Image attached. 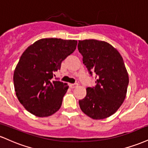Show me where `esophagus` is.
<instances>
[{
  "mask_svg": "<svg viewBox=\"0 0 148 148\" xmlns=\"http://www.w3.org/2000/svg\"><path fill=\"white\" fill-rule=\"evenodd\" d=\"M76 86H78V84H69V87H70L71 88H76Z\"/></svg>",
  "mask_w": 148,
  "mask_h": 148,
  "instance_id": "34e87169",
  "label": "esophagus"
}]
</instances>
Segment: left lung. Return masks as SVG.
Listing matches in <instances>:
<instances>
[{
	"mask_svg": "<svg viewBox=\"0 0 148 148\" xmlns=\"http://www.w3.org/2000/svg\"><path fill=\"white\" fill-rule=\"evenodd\" d=\"M78 49L88 72L96 74L95 87L86 88V96L79 106L94 120L108 118L125 101L129 75L123 57L108 42L97 40H79Z\"/></svg>",
	"mask_w": 148,
	"mask_h": 148,
	"instance_id": "left-lung-1",
	"label": "left lung"
}]
</instances>
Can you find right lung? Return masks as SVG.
Masks as SVG:
<instances>
[{
	"instance_id": "obj_1",
	"label": "right lung",
	"mask_w": 148,
	"mask_h": 148,
	"mask_svg": "<svg viewBox=\"0 0 148 148\" xmlns=\"http://www.w3.org/2000/svg\"><path fill=\"white\" fill-rule=\"evenodd\" d=\"M77 41L58 38L40 39L22 53L14 69L13 80L19 102L40 118L50 116L60 109L69 86L51 81L53 72L75 51Z\"/></svg>"
}]
</instances>
